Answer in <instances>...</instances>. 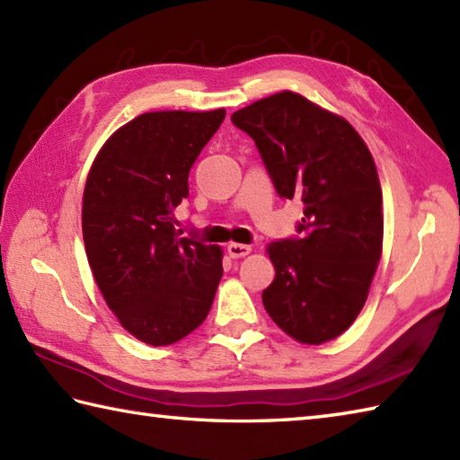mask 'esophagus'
Masks as SVG:
<instances>
[{"mask_svg":"<svg viewBox=\"0 0 460 460\" xmlns=\"http://www.w3.org/2000/svg\"><path fill=\"white\" fill-rule=\"evenodd\" d=\"M228 254L232 256V258H244V256H248L250 252H252V246H248V244H236V242H232V244H228Z\"/></svg>","mask_w":460,"mask_h":460,"instance_id":"obj_1","label":"esophagus"}]
</instances>
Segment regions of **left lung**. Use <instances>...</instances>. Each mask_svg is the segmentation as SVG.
I'll list each match as a JSON object with an SVG mask.
<instances>
[{
	"label": "left lung",
	"mask_w": 460,
	"mask_h": 460,
	"mask_svg": "<svg viewBox=\"0 0 460 460\" xmlns=\"http://www.w3.org/2000/svg\"><path fill=\"white\" fill-rule=\"evenodd\" d=\"M252 137L282 198H300L302 238L266 246L274 282L262 292L276 326L300 344H324L365 306L383 256V190L368 146L342 116L296 92L232 114Z\"/></svg>",
	"instance_id": "obj_1"
}]
</instances>
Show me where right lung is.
Here are the masks:
<instances>
[{
  "label": "right lung",
  "instance_id": "obj_1",
  "mask_svg": "<svg viewBox=\"0 0 460 460\" xmlns=\"http://www.w3.org/2000/svg\"><path fill=\"white\" fill-rule=\"evenodd\" d=\"M226 110L146 111L118 128L90 168L82 232L95 284L126 331L168 346L200 326L222 279V248L180 238L174 208Z\"/></svg>",
  "mask_w": 460,
  "mask_h": 460
}]
</instances>
